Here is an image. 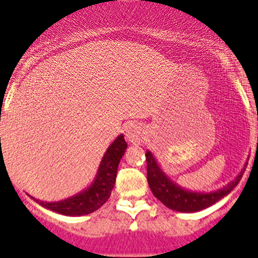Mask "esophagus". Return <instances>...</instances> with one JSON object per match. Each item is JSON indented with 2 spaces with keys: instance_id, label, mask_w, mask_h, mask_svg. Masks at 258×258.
I'll use <instances>...</instances> for the list:
<instances>
[{
  "instance_id": "1",
  "label": "esophagus",
  "mask_w": 258,
  "mask_h": 258,
  "mask_svg": "<svg viewBox=\"0 0 258 258\" xmlns=\"http://www.w3.org/2000/svg\"><path fill=\"white\" fill-rule=\"evenodd\" d=\"M143 127L138 124H131L126 127V132H125V137L126 140L131 143H141L143 140Z\"/></svg>"
}]
</instances>
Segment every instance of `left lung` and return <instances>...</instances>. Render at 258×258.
I'll return each mask as SVG.
<instances>
[{
    "label": "left lung",
    "mask_w": 258,
    "mask_h": 258,
    "mask_svg": "<svg viewBox=\"0 0 258 258\" xmlns=\"http://www.w3.org/2000/svg\"><path fill=\"white\" fill-rule=\"evenodd\" d=\"M146 161H147V181H149L150 188L156 197V199L160 200L164 206L169 209L184 212V213L203 211V209L213 206L214 203H217L223 197L229 195L241 179L248 164H244V168L236 175L234 181L223 186L220 190L211 191V192H195V191L186 190L173 182L163 172L151 151H146Z\"/></svg>",
    "instance_id": "left-lung-1"
}]
</instances>
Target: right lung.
Instances as JSON below:
<instances>
[{"mask_svg": "<svg viewBox=\"0 0 258 258\" xmlns=\"http://www.w3.org/2000/svg\"><path fill=\"white\" fill-rule=\"evenodd\" d=\"M126 147L127 145L124 140V136L120 134L109 145L106 154L102 157L94 181L88 188L77 195L60 202H41L35 198L32 199L37 202L41 207L64 216H85L93 213L108 200L117 175L118 163L121 160L122 155L125 154Z\"/></svg>", "mask_w": 258, "mask_h": 258, "instance_id": "add662e5", "label": "right lung"}]
</instances>
